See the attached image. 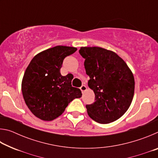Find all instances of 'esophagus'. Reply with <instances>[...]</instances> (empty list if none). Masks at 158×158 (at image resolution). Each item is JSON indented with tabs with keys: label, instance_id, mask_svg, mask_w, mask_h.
<instances>
[{
	"label": "esophagus",
	"instance_id": "obj_1",
	"mask_svg": "<svg viewBox=\"0 0 158 158\" xmlns=\"http://www.w3.org/2000/svg\"><path fill=\"white\" fill-rule=\"evenodd\" d=\"M86 89H87V87L85 86V85H82L81 87H80V90H81V92L82 93H84L85 90H86Z\"/></svg>",
	"mask_w": 158,
	"mask_h": 158
}]
</instances>
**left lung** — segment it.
Wrapping results in <instances>:
<instances>
[{"label":"left lung","instance_id":"left-lung-1","mask_svg":"<svg viewBox=\"0 0 158 158\" xmlns=\"http://www.w3.org/2000/svg\"><path fill=\"white\" fill-rule=\"evenodd\" d=\"M85 58L88 85L95 93V102L85 107L89 116L99 123L120 118L129 109L135 92V79L126 63L110 50L98 47H81Z\"/></svg>","mask_w":158,"mask_h":158}]
</instances>
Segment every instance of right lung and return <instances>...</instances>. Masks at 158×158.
I'll use <instances>...</instances> for the list:
<instances>
[{"label":"right lung","mask_w":158,"mask_h":158,"mask_svg":"<svg viewBox=\"0 0 158 158\" xmlns=\"http://www.w3.org/2000/svg\"><path fill=\"white\" fill-rule=\"evenodd\" d=\"M77 50L60 45L50 48L35 56L28 65L21 91L26 105L38 118L53 121L71 101L81 97L80 89L72 86L73 74L62 76L60 72L64 58Z\"/></svg>","instance_id":"obj_1"}]
</instances>
